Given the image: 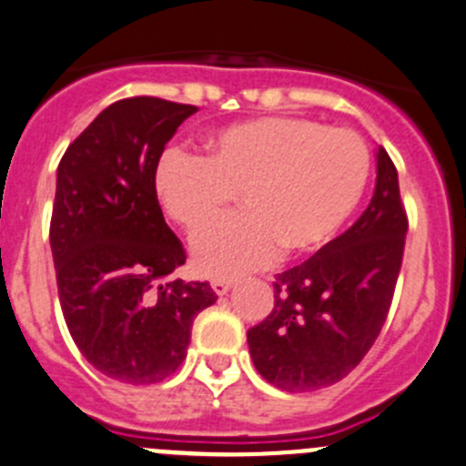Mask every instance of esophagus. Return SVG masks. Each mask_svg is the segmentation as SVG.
Returning <instances> with one entry per match:
<instances>
[{
	"label": "esophagus",
	"instance_id": "34e87169",
	"mask_svg": "<svg viewBox=\"0 0 466 466\" xmlns=\"http://www.w3.org/2000/svg\"><path fill=\"white\" fill-rule=\"evenodd\" d=\"M210 286H212V290L217 292V295H228V290H230V288H233V283L226 281V279H215V281H212Z\"/></svg>",
	"mask_w": 466,
	"mask_h": 466
}]
</instances>
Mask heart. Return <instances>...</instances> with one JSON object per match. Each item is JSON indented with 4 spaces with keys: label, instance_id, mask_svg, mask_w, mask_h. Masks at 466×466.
<instances>
[{
    "label": "heart",
    "instance_id": "1",
    "mask_svg": "<svg viewBox=\"0 0 466 466\" xmlns=\"http://www.w3.org/2000/svg\"><path fill=\"white\" fill-rule=\"evenodd\" d=\"M370 174L366 141L345 127L295 116L233 123L206 139V155L164 150L155 194L164 212L197 230L238 192L245 213L198 230L194 269L236 279L283 256L318 249L348 221Z\"/></svg>",
    "mask_w": 466,
    "mask_h": 466
}]
</instances>
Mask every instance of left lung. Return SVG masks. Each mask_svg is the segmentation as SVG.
I'll return each mask as SVG.
<instances>
[{
	"label": "left lung",
	"instance_id": "left-lung-1",
	"mask_svg": "<svg viewBox=\"0 0 466 466\" xmlns=\"http://www.w3.org/2000/svg\"><path fill=\"white\" fill-rule=\"evenodd\" d=\"M407 212L396 164L378 150V183L343 236L277 274L274 309L247 331L254 366L281 391L340 382L382 331L405 254Z\"/></svg>",
	"mask_w": 466,
	"mask_h": 466
}]
</instances>
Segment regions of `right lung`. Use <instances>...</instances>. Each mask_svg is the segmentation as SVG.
Returning <instances> with one entry per match:
<instances>
[{
    "mask_svg": "<svg viewBox=\"0 0 466 466\" xmlns=\"http://www.w3.org/2000/svg\"><path fill=\"white\" fill-rule=\"evenodd\" d=\"M194 112L153 96L118 100L56 169L50 245L61 311L86 361L118 382L176 373L194 318L217 302L208 281H169L187 256L155 194L164 146Z\"/></svg>",
    "mask_w": 466,
    "mask_h": 466,
    "instance_id": "obj_1",
    "label": "right lung"
}]
</instances>
